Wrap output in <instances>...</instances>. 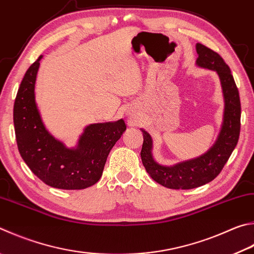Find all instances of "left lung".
I'll return each mask as SVG.
<instances>
[{
  "instance_id": "left-lung-1",
  "label": "left lung",
  "mask_w": 254,
  "mask_h": 254,
  "mask_svg": "<svg viewBox=\"0 0 254 254\" xmlns=\"http://www.w3.org/2000/svg\"><path fill=\"white\" fill-rule=\"evenodd\" d=\"M196 52L199 54L196 60L197 65L218 72L224 95L222 128L214 145L200 158L186 161L173 167H163L154 161L151 152V136L146 131L142 130L141 159L146 172L161 186L177 190H188L204 186L218 177L237 145L241 127V103L239 91L228 64L218 53L201 43L196 44Z\"/></svg>"
}]
</instances>
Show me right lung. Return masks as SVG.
I'll list each match as a JSON object with an SVG mask.
<instances>
[{
	"instance_id": "right-lung-1",
	"label": "right lung",
	"mask_w": 254,
	"mask_h": 254,
	"mask_svg": "<svg viewBox=\"0 0 254 254\" xmlns=\"http://www.w3.org/2000/svg\"><path fill=\"white\" fill-rule=\"evenodd\" d=\"M40 57L27 68L18 87L13 121L18 152L36 177L48 186L63 190H81L102 177L108 155L123 132L126 123H96L86 127L75 149H67L50 134L35 104L34 85Z\"/></svg>"
}]
</instances>
